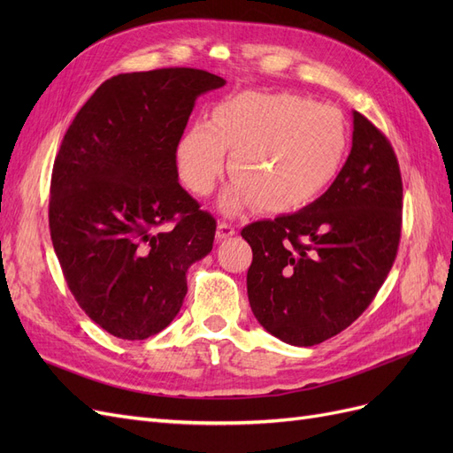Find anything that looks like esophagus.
<instances>
[{"instance_id":"obj_1","label":"esophagus","mask_w":453,"mask_h":453,"mask_svg":"<svg viewBox=\"0 0 453 453\" xmlns=\"http://www.w3.org/2000/svg\"><path fill=\"white\" fill-rule=\"evenodd\" d=\"M236 234V228L232 226L230 223H225V221H221L217 225V232H215V236H217V240L221 242V240H226V238H230V236H234Z\"/></svg>"}]
</instances>
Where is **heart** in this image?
<instances>
[{
    "label": "heart",
    "mask_w": 453,
    "mask_h": 453,
    "mask_svg": "<svg viewBox=\"0 0 453 453\" xmlns=\"http://www.w3.org/2000/svg\"><path fill=\"white\" fill-rule=\"evenodd\" d=\"M348 125L340 109L295 94L240 92L196 120L175 145L181 183L196 196L213 193L226 170L236 177L221 208L285 213L313 202L344 164Z\"/></svg>",
    "instance_id": "obj_1"
}]
</instances>
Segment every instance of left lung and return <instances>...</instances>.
Masks as SVG:
<instances>
[{"instance_id":"left-lung-1","label":"left lung","mask_w":453,"mask_h":453,"mask_svg":"<svg viewBox=\"0 0 453 453\" xmlns=\"http://www.w3.org/2000/svg\"><path fill=\"white\" fill-rule=\"evenodd\" d=\"M403 180L395 150L353 111L351 153L304 210L242 230L253 250L248 296L257 321L291 346H315L372 303L395 263Z\"/></svg>"}]
</instances>
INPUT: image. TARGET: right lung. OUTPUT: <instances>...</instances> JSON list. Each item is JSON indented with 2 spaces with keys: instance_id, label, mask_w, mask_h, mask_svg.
<instances>
[{
  "instance_id": "right-lung-1",
  "label": "right lung",
  "mask_w": 453,
  "mask_h": 453,
  "mask_svg": "<svg viewBox=\"0 0 453 453\" xmlns=\"http://www.w3.org/2000/svg\"><path fill=\"white\" fill-rule=\"evenodd\" d=\"M226 81L193 67L107 79L54 158L49 226L77 304L104 331L145 340L183 306L187 270L213 248L215 219L177 183L175 145L200 94ZM175 222L170 233H157Z\"/></svg>"
}]
</instances>
